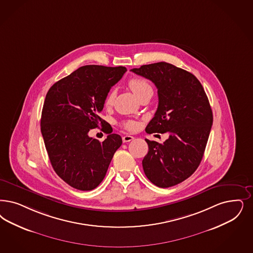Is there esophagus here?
Returning <instances> with one entry per match:
<instances>
[{
  "mask_svg": "<svg viewBox=\"0 0 253 253\" xmlns=\"http://www.w3.org/2000/svg\"><path fill=\"white\" fill-rule=\"evenodd\" d=\"M131 140H133V136H131V135H124L123 137H122V141L124 142V143H127V142H130Z\"/></svg>",
  "mask_w": 253,
  "mask_h": 253,
  "instance_id": "obj_1",
  "label": "esophagus"
}]
</instances>
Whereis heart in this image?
Listing matches in <instances>:
<instances>
[{"label":"heart","mask_w":253,"mask_h":253,"mask_svg":"<svg viewBox=\"0 0 253 253\" xmlns=\"http://www.w3.org/2000/svg\"><path fill=\"white\" fill-rule=\"evenodd\" d=\"M129 87L136 97L141 95L145 91L152 90V87H151V85H150V83L148 82V80L140 79V78L131 79L129 81ZM114 99H115V92L110 91L108 93V95L106 96L105 104L107 105H111L113 103ZM122 126L127 130H134L136 128L137 124H136V122H133V121H125V122H122Z\"/></svg>","instance_id":"1"}]
</instances>
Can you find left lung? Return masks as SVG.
I'll return each instance as SVG.
<instances>
[{
    "label": "left lung",
    "instance_id": "8db88e82",
    "mask_svg": "<svg viewBox=\"0 0 253 253\" xmlns=\"http://www.w3.org/2000/svg\"><path fill=\"white\" fill-rule=\"evenodd\" d=\"M131 71L158 88L157 111L146 131L169 133L162 144L146 139L144 172L158 187H172L190 177L203 159L213 123L209 98L198 79L171 63L161 61Z\"/></svg>",
    "mask_w": 253,
    "mask_h": 253
}]
</instances>
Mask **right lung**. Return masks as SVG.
Listing matches in <instances>:
<instances>
[{
  "label": "right lung",
  "mask_w": 253,
  "mask_h": 253,
  "mask_svg": "<svg viewBox=\"0 0 253 253\" xmlns=\"http://www.w3.org/2000/svg\"><path fill=\"white\" fill-rule=\"evenodd\" d=\"M127 69L123 66H82L56 82L44 99L41 132L54 171L71 187L91 191L101 183L121 135L99 117L109 90ZM102 124L110 134L103 142L88 131Z\"/></svg>",
  "instance_id": "add662e5"
}]
</instances>
